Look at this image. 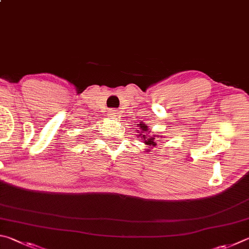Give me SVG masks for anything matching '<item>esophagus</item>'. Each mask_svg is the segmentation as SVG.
Masks as SVG:
<instances>
[{
  "instance_id": "obj_1",
  "label": "esophagus",
  "mask_w": 249,
  "mask_h": 249,
  "mask_svg": "<svg viewBox=\"0 0 249 249\" xmlns=\"http://www.w3.org/2000/svg\"><path fill=\"white\" fill-rule=\"evenodd\" d=\"M108 116L110 117V118H118L119 117V111L118 110H116V109H110V110L108 111Z\"/></svg>"
}]
</instances>
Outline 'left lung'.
Instances as JSON below:
<instances>
[{
	"mask_svg": "<svg viewBox=\"0 0 249 249\" xmlns=\"http://www.w3.org/2000/svg\"><path fill=\"white\" fill-rule=\"evenodd\" d=\"M139 129L138 130V133L140 132V134H139V137H140L141 140L143 141V143H145L146 145L149 146H155L156 143H158L160 140H156V139H159L160 137L159 136H149L150 134V129L147 125H145L143 122H141V124H139Z\"/></svg>",
	"mask_w": 249,
	"mask_h": 249,
	"instance_id": "8db88e82",
	"label": "left lung"
}]
</instances>
